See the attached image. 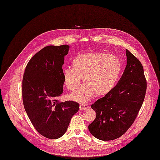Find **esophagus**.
I'll return each instance as SVG.
<instances>
[{"mask_svg":"<svg viewBox=\"0 0 160 160\" xmlns=\"http://www.w3.org/2000/svg\"><path fill=\"white\" fill-rule=\"evenodd\" d=\"M88 108V106L87 104L85 103H81L80 104V110H83V109H87Z\"/></svg>","mask_w":160,"mask_h":160,"instance_id":"obj_1","label":"esophagus"}]
</instances>
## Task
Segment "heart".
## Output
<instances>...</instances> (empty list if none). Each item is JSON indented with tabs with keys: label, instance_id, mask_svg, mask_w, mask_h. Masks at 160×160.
Listing matches in <instances>:
<instances>
[{
	"label": "heart",
	"instance_id": "b5f03b06",
	"mask_svg": "<svg viewBox=\"0 0 160 160\" xmlns=\"http://www.w3.org/2000/svg\"><path fill=\"white\" fill-rule=\"evenodd\" d=\"M71 67L72 69L64 70V85L68 90L74 92L82 78L85 84L70 98L76 101L87 102L95 94L104 96L110 92L119 76L121 61L114 54L88 52L76 56Z\"/></svg>",
	"mask_w": 160,
	"mask_h": 160
}]
</instances>
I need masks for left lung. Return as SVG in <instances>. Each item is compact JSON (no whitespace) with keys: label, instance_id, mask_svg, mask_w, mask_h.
<instances>
[{"label":"left lung","instance_id":"8db88e82","mask_svg":"<svg viewBox=\"0 0 160 160\" xmlns=\"http://www.w3.org/2000/svg\"><path fill=\"white\" fill-rule=\"evenodd\" d=\"M127 65L118 84L91 108L96 112L88 126L90 133L104 141L124 134L135 121L147 90V80L140 61L126 49Z\"/></svg>","mask_w":160,"mask_h":160}]
</instances>
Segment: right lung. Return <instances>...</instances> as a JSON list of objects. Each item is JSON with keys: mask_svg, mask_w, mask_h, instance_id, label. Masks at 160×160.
<instances>
[{"mask_svg": "<svg viewBox=\"0 0 160 160\" xmlns=\"http://www.w3.org/2000/svg\"><path fill=\"white\" fill-rule=\"evenodd\" d=\"M69 46H48L29 61L22 80L23 102L35 129L49 139L65 133L79 104L72 101L59 102L63 92L64 56Z\"/></svg>", "mask_w": 160, "mask_h": 160, "instance_id": "1", "label": "right lung"}]
</instances>
